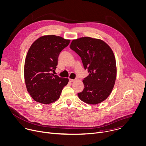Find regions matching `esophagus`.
Listing matches in <instances>:
<instances>
[{"label": "esophagus", "instance_id": "obj_1", "mask_svg": "<svg viewBox=\"0 0 146 146\" xmlns=\"http://www.w3.org/2000/svg\"><path fill=\"white\" fill-rule=\"evenodd\" d=\"M76 80H75V79H71V78L69 79V81H70V82H74Z\"/></svg>", "mask_w": 146, "mask_h": 146}]
</instances>
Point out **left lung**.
<instances>
[{"label":"left lung","mask_w":146,"mask_h":146,"mask_svg":"<svg viewBox=\"0 0 146 146\" xmlns=\"http://www.w3.org/2000/svg\"><path fill=\"white\" fill-rule=\"evenodd\" d=\"M70 48L81 57L89 75L82 80L83 90L79 99L88 104H99L111 94L117 74L115 55L110 46L104 40L91 37L73 39Z\"/></svg>","instance_id":"obj_1"}]
</instances>
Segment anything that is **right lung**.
Here are the masks:
<instances>
[{
  "instance_id": "1",
  "label": "right lung",
  "mask_w": 146,
  "mask_h": 146,
  "mask_svg": "<svg viewBox=\"0 0 146 146\" xmlns=\"http://www.w3.org/2000/svg\"><path fill=\"white\" fill-rule=\"evenodd\" d=\"M70 39L54 35H43L36 39L27 53L24 77L27 92L34 100L49 104L57 101L69 79L54 75L61 52Z\"/></svg>"
}]
</instances>
